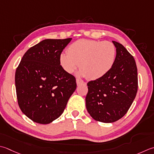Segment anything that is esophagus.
<instances>
[{
	"mask_svg": "<svg viewBox=\"0 0 154 154\" xmlns=\"http://www.w3.org/2000/svg\"><path fill=\"white\" fill-rule=\"evenodd\" d=\"M76 82H77V85H79L81 84H83V81L79 79H76Z\"/></svg>",
	"mask_w": 154,
	"mask_h": 154,
	"instance_id": "obj_1",
	"label": "esophagus"
}]
</instances>
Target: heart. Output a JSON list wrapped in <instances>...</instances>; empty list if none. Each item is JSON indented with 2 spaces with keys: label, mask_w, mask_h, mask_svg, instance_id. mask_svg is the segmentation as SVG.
I'll return each instance as SVG.
<instances>
[{
  "label": "heart",
  "mask_w": 154,
  "mask_h": 154,
  "mask_svg": "<svg viewBox=\"0 0 154 154\" xmlns=\"http://www.w3.org/2000/svg\"><path fill=\"white\" fill-rule=\"evenodd\" d=\"M67 52L59 55L63 70L71 74L79 65L80 75L91 80L107 75L116 61V47L109 41L80 39L69 45Z\"/></svg>",
  "instance_id": "b5f03b06"
}]
</instances>
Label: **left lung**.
<instances>
[{"label": "left lung", "mask_w": 154, "mask_h": 154, "mask_svg": "<svg viewBox=\"0 0 154 154\" xmlns=\"http://www.w3.org/2000/svg\"><path fill=\"white\" fill-rule=\"evenodd\" d=\"M116 48L112 69L100 79L87 83L85 101L90 116L96 121L115 122L125 115L137 91V69L134 57L122 44Z\"/></svg>", "instance_id": "1"}]
</instances>
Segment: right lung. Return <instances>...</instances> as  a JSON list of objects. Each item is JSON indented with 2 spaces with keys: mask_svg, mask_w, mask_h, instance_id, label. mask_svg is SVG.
<instances>
[{
  "mask_svg": "<svg viewBox=\"0 0 154 154\" xmlns=\"http://www.w3.org/2000/svg\"><path fill=\"white\" fill-rule=\"evenodd\" d=\"M71 39H45L26 51L17 68L18 104L34 122L48 124L58 118L76 89L75 77L59 63V55Z\"/></svg>",
  "mask_w": 154,
  "mask_h": 154,
  "instance_id": "obj_1",
  "label": "right lung"
}]
</instances>
